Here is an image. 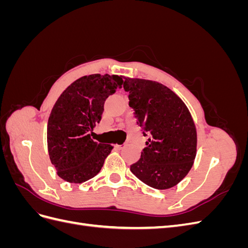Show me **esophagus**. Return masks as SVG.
I'll list each match as a JSON object with an SVG mask.
<instances>
[{
	"label": "esophagus",
	"instance_id": "1",
	"mask_svg": "<svg viewBox=\"0 0 248 248\" xmlns=\"http://www.w3.org/2000/svg\"><path fill=\"white\" fill-rule=\"evenodd\" d=\"M116 147H117L118 149H123V148L125 147V144H123V145H117Z\"/></svg>",
	"mask_w": 248,
	"mask_h": 248
}]
</instances>
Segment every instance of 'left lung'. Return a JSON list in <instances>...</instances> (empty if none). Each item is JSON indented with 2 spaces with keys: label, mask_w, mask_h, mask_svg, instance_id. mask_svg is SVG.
<instances>
[{
  "label": "left lung",
  "mask_w": 248,
  "mask_h": 248,
  "mask_svg": "<svg viewBox=\"0 0 248 248\" xmlns=\"http://www.w3.org/2000/svg\"><path fill=\"white\" fill-rule=\"evenodd\" d=\"M129 106L149 139L132 174L155 189H169L188 174L197 155L198 136L189 109L158 81L124 78Z\"/></svg>",
  "instance_id": "left-lung-1"
}]
</instances>
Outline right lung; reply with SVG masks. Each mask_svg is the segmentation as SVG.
Listing matches in <instances>:
<instances>
[{"label":"right lung","mask_w":248,"mask_h":248,"mask_svg":"<svg viewBox=\"0 0 248 248\" xmlns=\"http://www.w3.org/2000/svg\"><path fill=\"white\" fill-rule=\"evenodd\" d=\"M122 84L119 76H85L56 101L47 123V150L58 176L65 181L86 182L103 167L114 147L95 141L91 131L100 122L104 101Z\"/></svg>","instance_id":"right-lung-1"}]
</instances>
